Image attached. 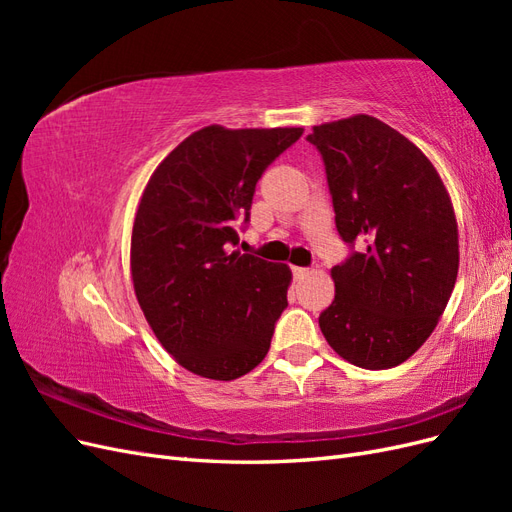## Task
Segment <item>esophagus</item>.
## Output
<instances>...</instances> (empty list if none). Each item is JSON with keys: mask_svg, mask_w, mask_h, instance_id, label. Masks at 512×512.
I'll return each mask as SVG.
<instances>
[{"mask_svg": "<svg viewBox=\"0 0 512 512\" xmlns=\"http://www.w3.org/2000/svg\"><path fill=\"white\" fill-rule=\"evenodd\" d=\"M307 267H292V275L294 277H303V275H307Z\"/></svg>", "mask_w": 512, "mask_h": 512, "instance_id": "1", "label": "esophagus"}]
</instances>
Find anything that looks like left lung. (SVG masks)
Here are the masks:
<instances>
[{
  "label": "left lung",
  "instance_id": "obj_1",
  "mask_svg": "<svg viewBox=\"0 0 512 512\" xmlns=\"http://www.w3.org/2000/svg\"><path fill=\"white\" fill-rule=\"evenodd\" d=\"M307 141L324 162L335 226L350 247L331 271L335 299L320 331L356 367H395L425 344L455 288L451 198L425 153L376 117L322 123Z\"/></svg>",
  "mask_w": 512,
  "mask_h": 512
}]
</instances>
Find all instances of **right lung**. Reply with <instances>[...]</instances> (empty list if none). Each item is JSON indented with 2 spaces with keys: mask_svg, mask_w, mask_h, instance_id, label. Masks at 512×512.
<instances>
[{
  "mask_svg": "<svg viewBox=\"0 0 512 512\" xmlns=\"http://www.w3.org/2000/svg\"><path fill=\"white\" fill-rule=\"evenodd\" d=\"M303 128L209 126L151 175L132 230V280L149 327L175 361L235 380L265 359L288 307L290 269L241 254L256 183Z\"/></svg>",
  "mask_w": 512,
  "mask_h": 512,
  "instance_id": "add662e5",
  "label": "right lung"
}]
</instances>
